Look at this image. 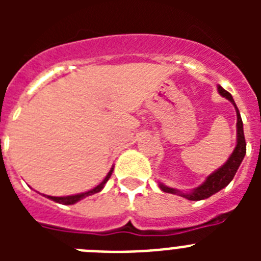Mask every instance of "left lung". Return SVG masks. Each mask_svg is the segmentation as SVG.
I'll return each instance as SVG.
<instances>
[{"label": "left lung", "instance_id": "left-lung-1", "mask_svg": "<svg viewBox=\"0 0 261 261\" xmlns=\"http://www.w3.org/2000/svg\"><path fill=\"white\" fill-rule=\"evenodd\" d=\"M218 93L222 96H225L226 99H229L230 102L234 105L235 111H237V146H235L234 151H232L231 155L229 156V159L226 161V163L222 167H220L217 171L209 175L206 177V180L200 187L195 188L192 192L183 193L180 191L174 190V188H170V187H166L163 184H159V187H161V190L163 192L177 193V195L183 196V197H186L187 200H191V201H199V200L208 199L212 195H214V193L222 190V188H225L226 186H229L230 181L232 180V177L235 176V174L238 171L239 166H241L242 161H243L244 155H246V140H244L243 133V121H242L241 114H239V110L237 107V105H235L231 94L227 93L221 86H218Z\"/></svg>", "mask_w": 261, "mask_h": 261}]
</instances>
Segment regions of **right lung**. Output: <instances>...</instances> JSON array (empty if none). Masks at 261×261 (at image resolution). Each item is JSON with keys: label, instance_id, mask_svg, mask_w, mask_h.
Segmentation results:
<instances>
[{"label": "right lung", "instance_id": "right-lung-1", "mask_svg": "<svg viewBox=\"0 0 261 261\" xmlns=\"http://www.w3.org/2000/svg\"><path fill=\"white\" fill-rule=\"evenodd\" d=\"M112 171H114V168H111L110 172H108L107 176L105 177V180H103L102 183L99 184V186H96L95 188H93V190L87 191V192H85V193H78V195H73V196H62V197H56V196H47V197L49 200H52V201L60 202V204H64V205L75 204V202H78V201H80V200L85 199V197H87V196H91V195H94V193L100 192V191L103 190V187H105V184L107 183L108 179H110V177H111V175H112Z\"/></svg>", "mask_w": 261, "mask_h": 261}]
</instances>
